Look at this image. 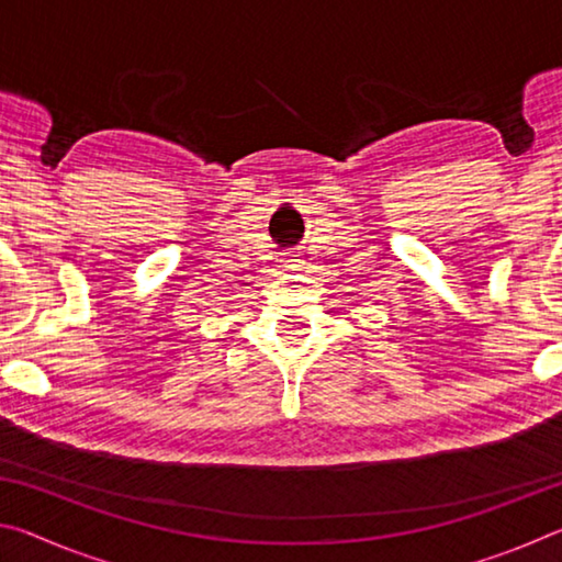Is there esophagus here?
I'll list each match as a JSON object with an SVG mask.
<instances>
[{"label":"esophagus","mask_w":562,"mask_h":562,"mask_svg":"<svg viewBox=\"0 0 562 562\" xmlns=\"http://www.w3.org/2000/svg\"><path fill=\"white\" fill-rule=\"evenodd\" d=\"M300 265H302V260L297 258V255H284V258H282V268L284 270H297Z\"/></svg>","instance_id":"34e87169"}]
</instances>
